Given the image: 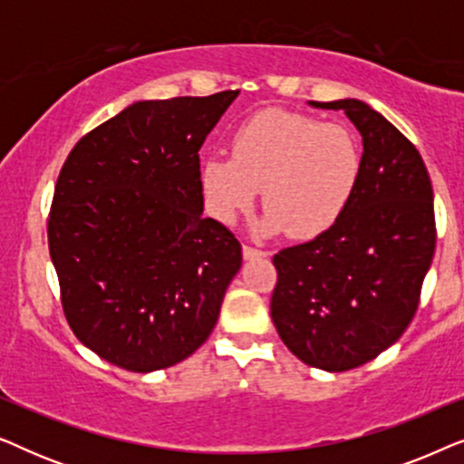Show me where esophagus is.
I'll return each instance as SVG.
<instances>
[{"mask_svg":"<svg viewBox=\"0 0 464 464\" xmlns=\"http://www.w3.org/2000/svg\"><path fill=\"white\" fill-rule=\"evenodd\" d=\"M243 256H245V259H253V257H266V256H268V253L259 251V249H256V246L243 245Z\"/></svg>","mask_w":464,"mask_h":464,"instance_id":"esophagus-1","label":"esophagus"}]
</instances>
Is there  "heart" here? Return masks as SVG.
I'll return each mask as SVG.
<instances>
[{
  "label": "heart",
  "mask_w": 464,
  "mask_h": 464,
  "mask_svg": "<svg viewBox=\"0 0 464 464\" xmlns=\"http://www.w3.org/2000/svg\"><path fill=\"white\" fill-rule=\"evenodd\" d=\"M230 145L232 158L202 160V198L215 219L234 224L264 188L268 207L253 226L257 237L289 230L295 238H314L327 232L351 205L363 170L357 135L306 113L257 111L232 132Z\"/></svg>",
  "instance_id": "1"
}]
</instances>
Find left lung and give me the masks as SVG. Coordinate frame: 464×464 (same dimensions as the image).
<instances>
[{
  "label": "left lung",
  "mask_w": 464,
  "mask_h": 464,
  "mask_svg": "<svg viewBox=\"0 0 464 464\" xmlns=\"http://www.w3.org/2000/svg\"><path fill=\"white\" fill-rule=\"evenodd\" d=\"M342 110L363 139V170L338 224L278 251L270 314L285 346L310 367L346 372L376 359L408 329L435 253L433 188L420 154L359 99Z\"/></svg>",
  "instance_id": "1"
}]
</instances>
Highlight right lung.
I'll return each mask as SVG.
<instances>
[{"mask_svg":"<svg viewBox=\"0 0 464 464\" xmlns=\"http://www.w3.org/2000/svg\"><path fill=\"white\" fill-rule=\"evenodd\" d=\"M238 91L137 101L63 164L48 246L69 327L122 370H164L218 323L243 249L202 215L198 150Z\"/></svg>","mask_w":464,"mask_h":464,"instance_id":"1","label":"right lung"}]
</instances>
